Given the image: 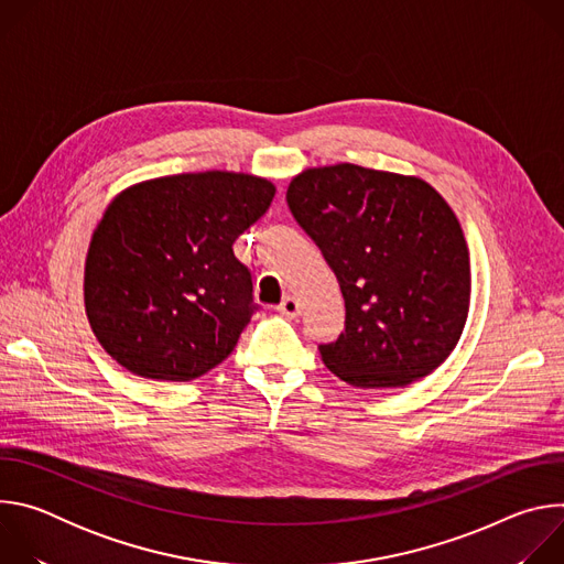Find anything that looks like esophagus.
I'll use <instances>...</instances> for the list:
<instances>
[{"mask_svg":"<svg viewBox=\"0 0 564 564\" xmlns=\"http://www.w3.org/2000/svg\"><path fill=\"white\" fill-rule=\"evenodd\" d=\"M279 312H281L283 316H290V318H294V316H299V312H301V305H299V301H296L294 296H285V299L281 301V305H279Z\"/></svg>","mask_w":564,"mask_h":564,"instance_id":"34e87169","label":"esophagus"}]
</instances>
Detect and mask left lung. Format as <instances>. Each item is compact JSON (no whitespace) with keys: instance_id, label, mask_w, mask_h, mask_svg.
<instances>
[{"instance_id":"left-lung-1","label":"left lung","mask_w":564,"mask_h":564,"mask_svg":"<svg viewBox=\"0 0 564 564\" xmlns=\"http://www.w3.org/2000/svg\"><path fill=\"white\" fill-rule=\"evenodd\" d=\"M296 223L333 268L344 301L324 364L357 388H397L455 348L470 299L462 227L424 181L359 165L307 170L288 187Z\"/></svg>"}]
</instances>
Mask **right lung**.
Returning a JSON list of instances; mask_svg holds the SVG:
<instances>
[{
    "label": "right lung",
    "mask_w": 564,
    "mask_h": 564,
    "mask_svg": "<svg viewBox=\"0 0 564 564\" xmlns=\"http://www.w3.org/2000/svg\"><path fill=\"white\" fill-rule=\"evenodd\" d=\"M270 181L181 174L122 192L100 220L85 303L102 348L147 379L192 381L234 350L250 324L252 272L234 240L270 207Z\"/></svg>",
    "instance_id": "1"
}]
</instances>
